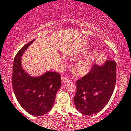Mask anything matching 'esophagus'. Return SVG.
<instances>
[{"mask_svg": "<svg viewBox=\"0 0 131 131\" xmlns=\"http://www.w3.org/2000/svg\"><path fill=\"white\" fill-rule=\"evenodd\" d=\"M69 78H68V77H62V82L63 84L67 83L69 81Z\"/></svg>", "mask_w": 131, "mask_h": 131, "instance_id": "obj_1", "label": "esophagus"}]
</instances>
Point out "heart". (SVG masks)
I'll list each match as a JSON object with an SVG mask.
<instances>
[{
    "instance_id": "heart-1",
    "label": "heart",
    "mask_w": 131,
    "mask_h": 131,
    "mask_svg": "<svg viewBox=\"0 0 131 131\" xmlns=\"http://www.w3.org/2000/svg\"><path fill=\"white\" fill-rule=\"evenodd\" d=\"M91 66L92 63L90 60L82 59L76 63L75 69L78 75H84L90 71Z\"/></svg>"
}]
</instances>
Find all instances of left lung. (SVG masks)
<instances>
[{
  "instance_id": "obj_1",
  "label": "left lung",
  "mask_w": 131,
  "mask_h": 131,
  "mask_svg": "<svg viewBox=\"0 0 131 131\" xmlns=\"http://www.w3.org/2000/svg\"><path fill=\"white\" fill-rule=\"evenodd\" d=\"M116 80V63L106 60L94 64L90 72L77 81L74 104L77 110L90 116L101 111L111 98Z\"/></svg>"
}]
</instances>
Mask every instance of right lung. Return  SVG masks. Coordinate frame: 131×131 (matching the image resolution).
<instances>
[{"label": "right lung", "instance_id": "1", "mask_svg": "<svg viewBox=\"0 0 131 131\" xmlns=\"http://www.w3.org/2000/svg\"><path fill=\"white\" fill-rule=\"evenodd\" d=\"M34 40L19 50L14 59L12 86L16 98L25 111L34 116H41L51 110L56 93L61 86L60 75L47 71L40 77L29 75L21 66V56Z\"/></svg>", "mask_w": 131, "mask_h": 131}]
</instances>
